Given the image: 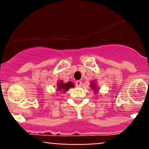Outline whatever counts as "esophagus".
I'll return each instance as SVG.
<instances>
[{"instance_id": "esophagus-1", "label": "esophagus", "mask_w": 149, "mask_h": 149, "mask_svg": "<svg viewBox=\"0 0 149 149\" xmlns=\"http://www.w3.org/2000/svg\"><path fill=\"white\" fill-rule=\"evenodd\" d=\"M81 84H82V82L81 81H77L75 82V85L76 86H81Z\"/></svg>"}]
</instances>
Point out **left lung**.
I'll return each mask as SVG.
<instances>
[{"instance_id": "obj_1", "label": "left lung", "mask_w": 149, "mask_h": 149, "mask_svg": "<svg viewBox=\"0 0 149 149\" xmlns=\"http://www.w3.org/2000/svg\"><path fill=\"white\" fill-rule=\"evenodd\" d=\"M91 87H92V89H93V90H95V92H97V86H96L95 84H92V85H91Z\"/></svg>"}]
</instances>
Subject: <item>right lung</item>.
<instances>
[{"mask_svg":"<svg viewBox=\"0 0 149 149\" xmlns=\"http://www.w3.org/2000/svg\"><path fill=\"white\" fill-rule=\"evenodd\" d=\"M58 86V88H57L58 91L61 90V92H66L71 87H74V84L72 82H69V81L66 84H63L62 81H60L58 83V86Z\"/></svg>","mask_w":149,"mask_h":149,"instance_id":"add662e5","label":"right lung"}]
</instances>
